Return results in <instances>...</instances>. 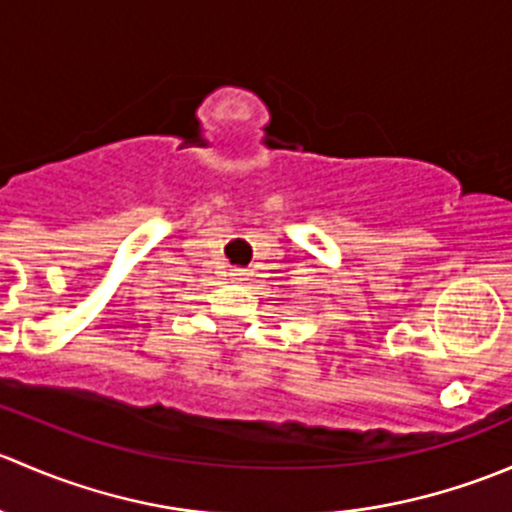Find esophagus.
<instances>
[{"mask_svg":"<svg viewBox=\"0 0 512 512\" xmlns=\"http://www.w3.org/2000/svg\"><path fill=\"white\" fill-rule=\"evenodd\" d=\"M230 277H232V280H235V282H245L247 277H250V270H245V267H235V270L230 272Z\"/></svg>","mask_w":512,"mask_h":512,"instance_id":"obj_1","label":"esophagus"}]
</instances>
